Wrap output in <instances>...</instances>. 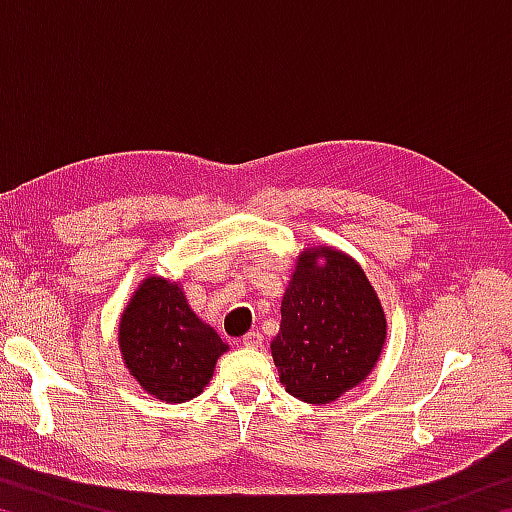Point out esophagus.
<instances>
[{"label": "esophagus", "mask_w": 512, "mask_h": 512, "mask_svg": "<svg viewBox=\"0 0 512 512\" xmlns=\"http://www.w3.org/2000/svg\"><path fill=\"white\" fill-rule=\"evenodd\" d=\"M262 334L259 332H248L244 339H241V343L246 345V348H262Z\"/></svg>", "instance_id": "1"}]
</instances>
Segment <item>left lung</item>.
Segmentation results:
<instances>
[{
	"label": "left lung",
	"mask_w": 512,
	"mask_h": 512,
	"mask_svg": "<svg viewBox=\"0 0 512 512\" xmlns=\"http://www.w3.org/2000/svg\"><path fill=\"white\" fill-rule=\"evenodd\" d=\"M384 341V309L361 266L339 250H305L271 343L287 393L309 404L339 400L370 375Z\"/></svg>",
	"instance_id": "left-lung-1"
}]
</instances>
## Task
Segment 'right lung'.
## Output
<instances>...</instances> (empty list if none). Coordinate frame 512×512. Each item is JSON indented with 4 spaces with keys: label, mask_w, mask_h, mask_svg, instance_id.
<instances>
[{
    "label": "right lung",
    "mask_w": 512,
    "mask_h": 512,
    "mask_svg": "<svg viewBox=\"0 0 512 512\" xmlns=\"http://www.w3.org/2000/svg\"><path fill=\"white\" fill-rule=\"evenodd\" d=\"M119 348L146 393L178 404L203 393L228 345L189 309L178 284L149 277L121 316Z\"/></svg>",
    "instance_id": "obj_1"
}]
</instances>
